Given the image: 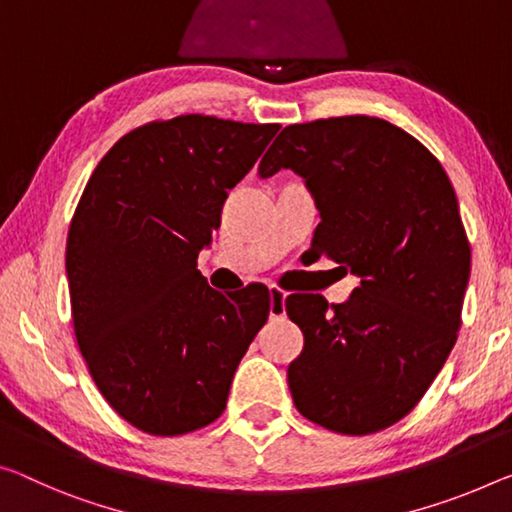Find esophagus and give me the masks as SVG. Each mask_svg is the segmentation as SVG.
<instances>
[{
  "label": "esophagus",
  "instance_id": "1",
  "mask_svg": "<svg viewBox=\"0 0 512 512\" xmlns=\"http://www.w3.org/2000/svg\"><path fill=\"white\" fill-rule=\"evenodd\" d=\"M269 296H271V307H269L271 319H282V316H285V298H287V294L278 287H271Z\"/></svg>",
  "mask_w": 512,
  "mask_h": 512
}]
</instances>
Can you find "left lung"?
<instances>
[{"mask_svg":"<svg viewBox=\"0 0 512 512\" xmlns=\"http://www.w3.org/2000/svg\"><path fill=\"white\" fill-rule=\"evenodd\" d=\"M282 168L319 209L310 253L360 278L346 303L285 300L305 337L289 392L328 431L378 433L415 408L456 344L472 269L456 191L415 136L371 116L285 127L259 177Z\"/></svg>","mask_w":512,"mask_h":512,"instance_id":"obj_1","label":"left lung"}]
</instances>
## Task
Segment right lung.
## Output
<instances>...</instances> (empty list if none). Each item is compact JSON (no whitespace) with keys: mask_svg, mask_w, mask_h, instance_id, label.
I'll return each mask as SVG.
<instances>
[{"mask_svg":"<svg viewBox=\"0 0 512 512\" xmlns=\"http://www.w3.org/2000/svg\"><path fill=\"white\" fill-rule=\"evenodd\" d=\"M278 129L200 113L154 120L113 145L81 193L66 246L72 326L97 389L143 433L221 417L269 319V289L223 296L198 253Z\"/></svg>","mask_w":512,"mask_h":512,"instance_id":"right-lung-1","label":"right lung"}]
</instances>
